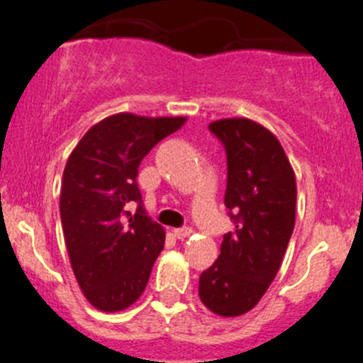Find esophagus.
<instances>
[{
	"label": "esophagus",
	"instance_id": "1",
	"mask_svg": "<svg viewBox=\"0 0 363 363\" xmlns=\"http://www.w3.org/2000/svg\"><path fill=\"white\" fill-rule=\"evenodd\" d=\"M191 233H193V230L189 228V226H182V228L174 230V235L177 237V239H186V237H189Z\"/></svg>",
	"mask_w": 363,
	"mask_h": 363
}]
</instances>
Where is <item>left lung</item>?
Listing matches in <instances>:
<instances>
[{
	"label": "left lung",
	"instance_id": "obj_1",
	"mask_svg": "<svg viewBox=\"0 0 363 363\" xmlns=\"http://www.w3.org/2000/svg\"><path fill=\"white\" fill-rule=\"evenodd\" d=\"M208 130L226 151L225 205L235 230L203 270L199 295L218 316L246 314L276 277L295 226V172L276 135L246 117L219 119Z\"/></svg>",
	"mask_w": 363,
	"mask_h": 363
}]
</instances>
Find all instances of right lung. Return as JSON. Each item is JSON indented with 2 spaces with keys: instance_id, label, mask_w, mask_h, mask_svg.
<instances>
[{
  "instance_id": "right-lung-1",
  "label": "right lung",
  "mask_w": 363,
  "mask_h": 363,
  "mask_svg": "<svg viewBox=\"0 0 363 363\" xmlns=\"http://www.w3.org/2000/svg\"><path fill=\"white\" fill-rule=\"evenodd\" d=\"M184 123L186 117L113 113L94 124L69 155L61 184V225L77 283L96 309H126L147 286L164 230L142 207L138 167ZM131 201L139 203L135 215Z\"/></svg>"
}]
</instances>
